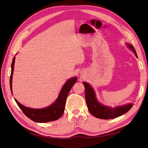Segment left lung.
Masks as SVG:
<instances>
[{"label": "left lung", "mask_w": 148, "mask_h": 148, "mask_svg": "<svg viewBox=\"0 0 148 148\" xmlns=\"http://www.w3.org/2000/svg\"><path fill=\"white\" fill-rule=\"evenodd\" d=\"M126 45L138 57L135 49L132 44L126 43ZM83 83L85 88V99L88 109L89 112L96 118L106 120L117 118L127 113L133 106L132 103L115 107L103 105L97 101L95 89L91 85L87 82Z\"/></svg>", "instance_id": "1"}]
</instances>
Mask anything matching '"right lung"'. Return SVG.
Segmentation results:
<instances>
[{
    "instance_id": "right-lung-1",
    "label": "right lung",
    "mask_w": 148,
    "mask_h": 148,
    "mask_svg": "<svg viewBox=\"0 0 148 148\" xmlns=\"http://www.w3.org/2000/svg\"><path fill=\"white\" fill-rule=\"evenodd\" d=\"M15 57L13 58L11 65V75L10 78V89L12 94V78L14 70ZM77 82V77H75L69 79L62 86L56 100L49 106L42 109H33L21 104L16 99V104L23 111L25 115L35 122L45 123L58 120L63 115L65 110L67 96L75 83ZM13 95V94H12Z\"/></svg>"
}]
</instances>
